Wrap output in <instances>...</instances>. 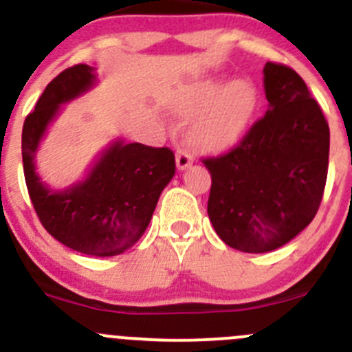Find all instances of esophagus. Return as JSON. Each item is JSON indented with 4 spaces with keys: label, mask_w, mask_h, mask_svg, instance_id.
Instances as JSON below:
<instances>
[{
    "label": "esophagus",
    "mask_w": 352,
    "mask_h": 352,
    "mask_svg": "<svg viewBox=\"0 0 352 352\" xmlns=\"http://www.w3.org/2000/svg\"><path fill=\"white\" fill-rule=\"evenodd\" d=\"M175 162H177V168L184 170L192 163V153H190L187 148H179L175 153Z\"/></svg>",
    "instance_id": "1"
}]
</instances>
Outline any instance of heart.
Returning <instances> with one entry per match:
<instances>
[{"instance_id": "b5f03b06", "label": "heart", "mask_w": 352, "mask_h": 352, "mask_svg": "<svg viewBox=\"0 0 352 352\" xmlns=\"http://www.w3.org/2000/svg\"><path fill=\"white\" fill-rule=\"evenodd\" d=\"M211 112L194 129V141L204 148H221L235 141L250 120L255 107V90L248 81H233L226 88L209 85L204 105Z\"/></svg>"}]
</instances>
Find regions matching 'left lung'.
<instances>
[{"label": "left lung", "instance_id": "left-lung-1", "mask_svg": "<svg viewBox=\"0 0 352 352\" xmlns=\"http://www.w3.org/2000/svg\"><path fill=\"white\" fill-rule=\"evenodd\" d=\"M267 110L240 143L202 158L211 173L208 214L236 250H276L307 228L320 208L330 133L320 105L289 66H264Z\"/></svg>", "mask_w": 352, "mask_h": 352}]
</instances>
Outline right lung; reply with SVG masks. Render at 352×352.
I'll use <instances>...</instances> for the list:
<instances>
[{"label": "right lung", "instance_id": "1", "mask_svg": "<svg viewBox=\"0 0 352 352\" xmlns=\"http://www.w3.org/2000/svg\"><path fill=\"white\" fill-rule=\"evenodd\" d=\"M94 81V67L74 65L45 87L23 122V173L35 212L58 242L81 254L110 257L133 247L148 228L160 194L175 175V156L170 148L117 141L83 182L63 192L49 190L34 166L41 138L59 105L87 91Z\"/></svg>", "mask_w": 352, "mask_h": 352}]
</instances>
